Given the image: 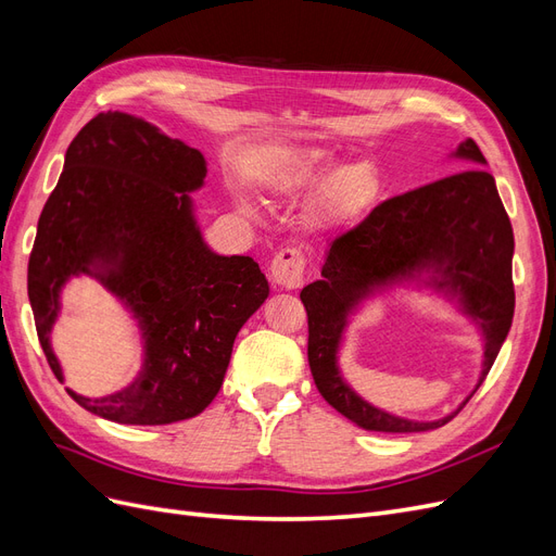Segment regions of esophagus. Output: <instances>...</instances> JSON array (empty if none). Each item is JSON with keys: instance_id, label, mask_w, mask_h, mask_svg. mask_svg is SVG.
<instances>
[{"instance_id": "esophagus-1", "label": "esophagus", "mask_w": 556, "mask_h": 556, "mask_svg": "<svg viewBox=\"0 0 556 556\" xmlns=\"http://www.w3.org/2000/svg\"><path fill=\"white\" fill-rule=\"evenodd\" d=\"M304 274H306V260L294 248L280 250L271 262V280L280 285V288H288V290L299 288V285L304 282Z\"/></svg>"}]
</instances>
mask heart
I'll return each instance as SVG.
<instances>
[{
	"label": "heart",
	"instance_id": "1",
	"mask_svg": "<svg viewBox=\"0 0 556 556\" xmlns=\"http://www.w3.org/2000/svg\"><path fill=\"white\" fill-rule=\"evenodd\" d=\"M336 164L339 160L327 150H304L271 178V190L288 199L311 194L336 169ZM329 178L315 201L317 223L329 227L345 225L374 206L380 180L371 162L345 164Z\"/></svg>",
	"mask_w": 556,
	"mask_h": 556
}]
</instances>
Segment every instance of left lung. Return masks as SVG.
<instances>
[{
  "label": "left lung",
  "mask_w": 556,
  "mask_h": 556,
  "mask_svg": "<svg viewBox=\"0 0 556 556\" xmlns=\"http://www.w3.org/2000/svg\"><path fill=\"white\" fill-rule=\"evenodd\" d=\"M454 157L473 162L470 166L476 169H464L382 201L357 227L333 239L323 280L301 290L308 315V364L317 390L331 408L366 431L413 433L447 425L484 382L513 325L515 239L510 217L501 204L494 176L482 169L486 160L478 143L466 139ZM422 270L440 276L431 283L457 295L485 336L477 390L457 412L433 424H415L371 407L338 371L346 315L368 293L399 279H416Z\"/></svg>",
  "instance_id": "obj_1"
}]
</instances>
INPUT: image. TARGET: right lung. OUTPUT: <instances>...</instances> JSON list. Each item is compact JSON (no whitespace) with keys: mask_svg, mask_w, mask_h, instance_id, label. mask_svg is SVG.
I'll return each instance as SVG.
<instances>
[{"mask_svg":"<svg viewBox=\"0 0 556 556\" xmlns=\"http://www.w3.org/2000/svg\"><path fill=\"white\" fill-rule=\"evenodd\" d=\"M206 178L197 148L121 111L99 113L64 157L39 217L27 294L48 366L60 292L92 276L139 319L143 368L125 390L70 396L117 425H172L220 392L233 339L268 296L257 262L213 252L194 220L190 192Z\"/></svg>","mask_w":556,"mask_h":556,"instance_id":"1","label":"right lung"}]
</instances>
